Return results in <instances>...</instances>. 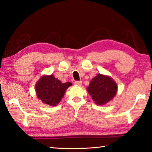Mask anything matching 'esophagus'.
Instances as JSON below:
<instances>
[{"instance_id":"34e87169","label":"esophagus","mask_w":152,"mask_h":152,"mask_svg":"<svg viewBox=\"0 0 152 152\" xmlns=\"http://www.w3.org/2000/svg\"><path fill=\"white\" fill-rule=\"evenodd\" d=\"M74 84H75L76 85L80 86L82 84V82L81 81H75V82H74Z\"/></svg>"}]
</instances>
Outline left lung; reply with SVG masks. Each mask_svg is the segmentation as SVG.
<instances>
[{"label": "left lung", "instance_id": "left-lung-1", "mask_svg": "<svg viewBox=\"0 0 152 152\" xmlns=\"http://www.w3.org/2000/svg\"><path fill=\"white\" fill-rule=\"evenodd\" d=\"M87 91L95 103L104 105L116 95L117 85L110 77L99 74L92 79Z\"/></svg>", "mask_w": 152, "mask_h": 152}]
</instances>
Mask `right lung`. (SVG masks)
Here are the masks:
<instances>
[{
    "mask_svg": "<svg viewBox=\"0 0 152 152\" xmlns=\"http://www.w3.org/2000/svg\"><path fill=\"white\" fill-rule=\"evenodd\" d=\"M70 86V82L62 83L53 75H44L36 84V94L43 103L56 106L63 98L67 88Z\"/></svg>",
    "mask_w": 152,
    "mask_h": 152,
    "instance_id": "1",
    "label": "right lung"
}]
</instances>
